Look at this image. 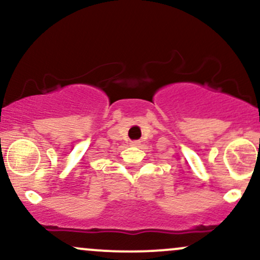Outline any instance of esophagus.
<instances>
[{"mask_svg":"<svg viewBox=\"0 0 260 260\" xmlns=\"http://www.w3.org/2000/svg\"><path fill=\"white\" fill-rule=\"evenodd\" d=\"M131 145H133V147H138L139 142H138V140H134V142L131 143Z\"/></svg>","mask_w":260,"mask_h":260,"instance_id":"1","label":"esophagus"}]
</instances>
